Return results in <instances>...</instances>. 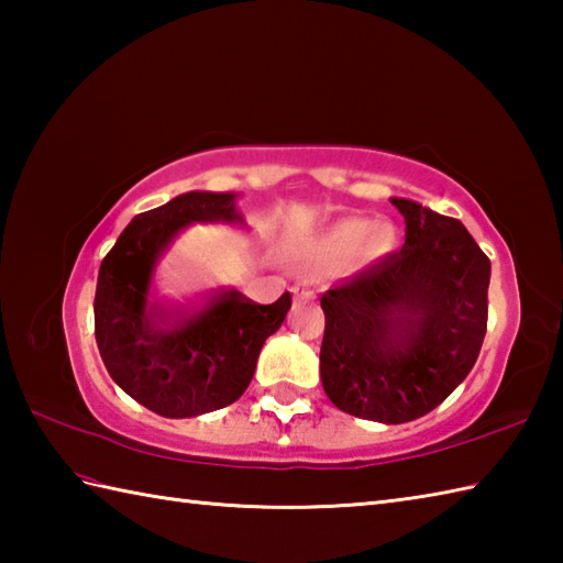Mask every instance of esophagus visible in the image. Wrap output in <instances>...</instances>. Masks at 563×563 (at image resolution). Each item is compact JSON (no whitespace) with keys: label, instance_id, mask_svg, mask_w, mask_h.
Masks as SVG:
<instances>
[{"label":"esophagus","instance_id":"esophagus-1","mask_svg":"<svg viewBox=\"0 0 563 563\" xmlns=\"http://www.w3.org/2000/svg\"><path fill=\"white\" fill-rule=\"evenodd\" d=\"M292 295L297 300H309V297H314V288L309 283H297L292 288Z\"/></svg>","mask_w":563,"mask_h":563}]
</instances>
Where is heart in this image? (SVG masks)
<instances>
[{
    "instance_id": "heart-1",
    "label": "heart",
    "mask_w": 563,
    "mask_h": 563,
    "mask_svg": "<svg viewBox=\"0 0 563 563\" xmlns=\"http://www.w3.org/2000/svg\"><path fill=\"white\" fill-rule=\"evenodd\" d=\"M397 244V234L389 224H375L367 220H345L333 227L327 236V246L333 254H349L361 246V256L365 261H375L387 256Z\"/></svg>"
}]
</instances>
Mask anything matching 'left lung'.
<instances>
[{"label":"left lung","mask_w":563,"mask_h":563,"mask_svg":"<svg viewBox=\"0 0 563 563\" xmlns=\"http://www.w3.org/2000/svg\"><path fill=\"white\" fill-rule=\"evenodd\" d=\"M391 202L406 244L321 295L319 369L341 411L406 423L445 401L479 357L492 261L460 220Z\"/></svg>","instance_id":"obj_1"}]
</instances>
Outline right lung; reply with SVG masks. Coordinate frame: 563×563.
<instances>
[{
  "label": "right lung",
  "mask_w": 563,
  "mask_h": 563,
  "mask_svg": "<svg viewBox=\"0 0 563 563\" xmlns=\"http://www.w3.org/2000/svg\"><path fill=\"white\" fill-rule=\"evenodd\" d=\"M234 222L232 194L178 196L130 222L103 256L93 297V333L109 375L130 397L166 418L218 411L242 397L261 345L292 305L283 292L258 305L214 290L198 305L164 309L152 300L154 263L188 222Z\"/></svg>",
  "instance_id": "1"
}]
</instances>
